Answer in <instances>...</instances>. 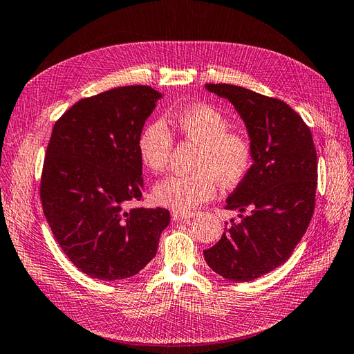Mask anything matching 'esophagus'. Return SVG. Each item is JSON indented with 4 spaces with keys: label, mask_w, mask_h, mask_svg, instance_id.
I'll return each instance as SVG.
<instances>
[{
    "label": "esophagus",
    "mask_w": 354,
    "mask_h": 354,
    "mask_svg": "<svg viewBox=\"0 0 354 354\" xmlns=\"http://www.w3.org/2000/svg\"><path fill=\"white\" fill-rule=\"evenodd\" d=\"M197 214V212H190V211H176L174 209L171 211V220L178 221V220H187V218H192Z\"/></svg>",
    "instance_id": "obj_1"
}]
</instances>
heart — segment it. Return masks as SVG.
Returning <instances> with one entry per match:
<instances>
[{
	"instance_id": "obj_1",
	"label": "heart",
	"mask_w": 354,
	"mask_h": 354,
	"mask_svg": "<svg viewBox=\"0 0 354 354\" xmlns=\"http://www.w3.org/2000/svg\"><path fill=\"white\" fill-rule=\"evenodd\" d=\"M178 133L199 145L192 175H170L153 187V201L166 208L190 211L223 187L240 184L250 169L253 152L249 138L229 131L227 119L209 105L185 106L171 116ZM138 155L152 171L166 169L174 147V137L166 122L153 120L143 128L138 137Z\"/></svg>"
}]
</instances>
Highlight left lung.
I'll list each match as a JSON object with an SVG mask.
<instances>
[{"label": "left lung", "mask_w": 354, "mask_h": 354, "mask_svg": "<svg viewBox=\"0 0 354 354\" xmlns=\"http://www.w3.org/2000/svg\"><path fill=\"white\" fill-rule=\"evenodd\" d=\"M205 88L240 114L253 162L226 199L240 221L232 218L203 257L227 281L250 282L281 267L305 235L315 207L317 151L310 129L283 101L232 84Z\"/></svg>", "instance_id": "obj_1"}]
</instances>
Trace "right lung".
Returning <instances> with one entry per match:
<instances>
[{
	"label": "right lung",
	"instance_id": "add662e5",
	"mask_svg": "<svg viewBox=\"0 0 354 354\" xmlns=\"http://www.w3.org/2000/svg\"><path fill=\"white\" fill-rule=\"evenodd\" d=\"M161 97L149 86L116 87L78 101L53 128L40 199L62 250L90 277L137 274L170 223L164 208L125 209L142 197L138 137Z\"/></svg>",
	"mask_w": 354,
	"mask_h": 354
}]
</instances>
